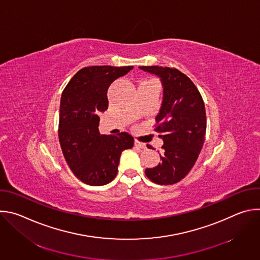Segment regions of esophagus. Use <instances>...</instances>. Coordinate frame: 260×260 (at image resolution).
<instances>
[{
  "label": "esophagus",
  "mask_w": 260,
  "mask_h": 260,
  "mask_svg": "<svg viewBox=\"0 0 260 260\" xmlns=\"http://www.w3.org/2000/svg\"><path fill=\"white\" fill-rule=\"evenodd\" d=\"M135 146L137 148H140V149H145V148H146V144L142 143V142H139V141H135Z\"/></svg>",
  "instance_id": "1"
}]
</instances>
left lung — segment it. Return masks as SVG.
Listing matches in <instances>:
<instances>
[{"label":"left lung","mask_w":260,"mask_h":260,"mask_svg":"<svg viewBox=\"0 0 260 260\" xmlns=\"http://www.w3.org/2000/svg\"><path fill=\"white\" fill-rule=\"evenodd\" d=\"M139 68L158 77L162 86L155 131L164 142V153L160 162L145 174L156 184L172 185L190 172L200 155L207 126L205 104L193 82L177 69Z\"/></svg>","instance_id":"obj_1"}]
</instances>
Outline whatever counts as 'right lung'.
I'll return each instance as SVG.
<instances>
[{
	"label": "right lung",
	"instance_id": "add662e5",
	"mask_svg": "<svg viewBox=\"0 0 260 260\" xmlns=\"http://www.w3.org/2000/svg\"><path fill=\"white\" fill-rule=\"evenodd\" d=\"M134 67L92 66L78 71L62 91L58 139L64 159L79 180L90 186L112 181L121 152L134 146L127 133L101 135L100 112L108 109L107 90Z\"/></svg>",
	"mask_w": 260,
	"mask_h": 260
}]
</instances>
